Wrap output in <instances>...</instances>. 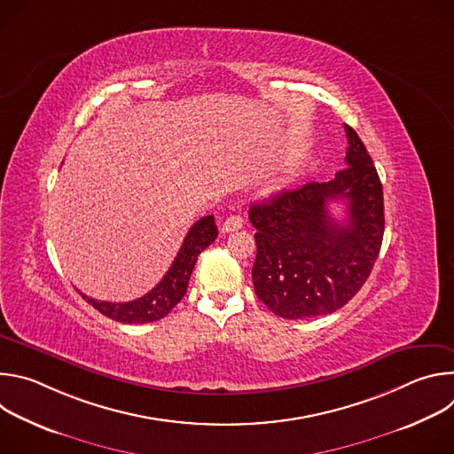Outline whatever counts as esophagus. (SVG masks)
<instances>
[{
	"label": "esophagus",
	"instance_id": "esophagus-1",
	"mask_svg": "<svg viewBox=\"0 0 454 454\" xmlns=\"http://www.w3.org/2000/svg\"><path fill=\"white\" fill-rule=\"evenodd\" d=\"M239 228H242V219H240V215H230V217L223 223L221 231H223V233H230V231H237Z\"/></svg>",
	"mask_w": 454,
	"mask_h": 454
}]
</instances>
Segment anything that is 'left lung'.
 <instances>
[{
	"label": "left lung",
	"mask_w": 454,
	"mask_h": 454,
	"mask_svg": "<svg viewBox=\"0 0 454 454\" xmlns=\"http://www.w3.org/2000/svg\"><path fill=\"white\" fill-rule=\"evenodd\" d=\"M345 133L347 167L333 181L284 190L249 208L256 228L253 287L280 317L336 312L357 294L379 256L382 184L357 133L347 123ZM331 200L348 201L343 223L330 217Z\"/></svg>",
	"instance_id": "obj_1"
}]
</instances>
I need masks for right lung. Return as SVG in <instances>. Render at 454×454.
I'll return each instance as SVG.
<instances>
[{
    "label": "right lung",
    "mask_w": 454,
    "mask_h": 454,
    "mask_svg": "<svg viewBox=\"0 0 454 454\" xmlns=\"http://www.w3.org/2000/svg\"><path fill=\"white\" fill-rule=\"evenodd\" d=\"M217 239V226L214 215H207L193 223L188 230L183 246L179 247L172 266L161 278V282L153 287L147 294L138 300L113 303L100 301L82 294V298L93 305L104 316L120 323H151L165 317L184 296L190 275L196 266L201 251H205Z\"/></svg>",
    "instance_id": "1"
}]
</instances>
